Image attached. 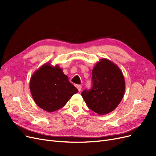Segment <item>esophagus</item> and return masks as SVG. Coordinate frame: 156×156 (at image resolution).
<instances>
[{
  "mask_svg": "<svg viewBox=\"0 0 156 156\" xmlns=\"http://www.w3.org/2000/svg\"><path fill=\"white\" fill-rule=\"evenodd\" d=\"M77 88L78 89V90L80 92L81 90V88H82V86L80 85V84H79V85L77 86Z\"/></svg>",
  "mask_w": 156,
  "mask_h": 156,
  "instance_id": "esophagus-1",
  "label": "esophagus"
}]
</instances>
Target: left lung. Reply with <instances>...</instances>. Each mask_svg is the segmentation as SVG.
<instances>
[{"mask_svg": "<svg viewBox=\"0 0 156 156\" xmlns=\"http://www.w3.org/2000/svg\"><path fill=\"white\" fill-rule=\"evenodd\" d=\"M92 87L81 96L88 107L100 115L114 111L124 97L125 79L118 66L107 58H101L92 71Z\"/></svg>", "mask_w": 156, "mask_h": 156, "instance_id": "8db88e82", "label": "left lung"}]
</instances>
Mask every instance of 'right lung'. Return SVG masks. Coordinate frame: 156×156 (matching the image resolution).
I'll use <instances>...</instances> for the list:
<instances>
[{
	"instance_id": "right-lung-1",
	"label": "right lung",
	"mask_w": 156,
	"mask_h": 156,
	"mask_svg": "<svg viewBox=\"0 0 156 156\" xmlns=\"http://www.w3.org/2000/svg\"><path fill=\"white\" fill-rule=\"evenodd\" d=\"M30 90L36 105L48 112L64 107L78 90L70 83L62 69L49 62L43 64L33 73Z\"/></svg>"
}]
</instances>
